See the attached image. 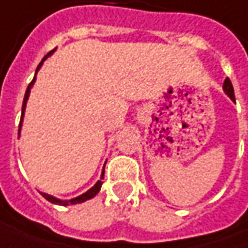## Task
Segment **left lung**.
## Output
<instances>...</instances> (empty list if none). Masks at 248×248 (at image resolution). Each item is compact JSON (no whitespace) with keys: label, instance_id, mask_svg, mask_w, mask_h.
<instances>
[{"label":"left lung","instance_id":"8db88e82","mask_svg":"<svg viewBox=\"0 0 248 248\" xmlns=\"http://www.w3.org/2000/svg\"><path fill=\"white\" fill-rule=\"evenodd\" d=\"M223 90L233 101H236V98H234V89H233V84H232V81H230L229 78L224 80V83H223Z\"/></svg>","mask_w":248,"mask_h":248}]
</instances>
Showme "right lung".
Masks as SVG:
<instances>
[{"label": "right lung", "instance_id": "right-lung-1", "mask_svg": "<svg viewBox=\"0 0 248 248\" xmlns=\"http://www.w3.org/2000/svg\"><path fill=\"white\" fill-rule=\"evenodd\" d=\"M53 52H49L46 56H45L44 59H42V62L39 63V66H38V69H36V72L39 70V67L42 66V63L45 62V59L47 58V56H50ZM35 79L36 78H33V80L29 83V86H28L27 89V93H25V97H24V103H22V115H21V123H19V130H18V135L21 133V125H22V120H24V113H25V107H27V101L28 97H29V93H31V87L33 86V83H35ZM104 175V169H103V173H101V179L104 178L103 176ZM103 185V182L101 181H97V184L93 186L92 189H89L86 193H83V195H80L78 198H73V199H70V201H61V199H56V198H53V196H50V195H47V193H42V196H44L46 201H49L50 203H55V204H62V206H67V204H76V203H81V202H86V201H89V199H92V198H94L96 195L98 193V190H100V187Z\"/></svg>", "mask_w": 248, "mask_h": 248}]
</instances>
